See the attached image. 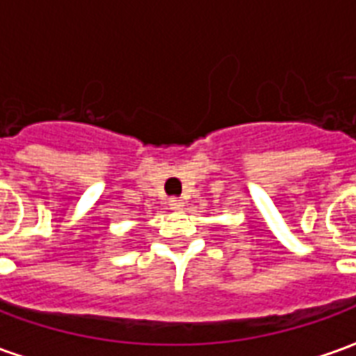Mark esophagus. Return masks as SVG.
I'll list each match as a JSON object with an SVG mask.
<instances>
[{
	"label": "esophagus",
	"mask_w": 356,
	"mask_h": 356,
	"mask_svg": "<svg viewBox=\"0 0 356 356\" xmlns=\"http://www.w3.org/2000/svg\"><path fill=\"white\" fill-rule=\"evenodd\" d=\"M170 208L171 209H181V208H183V200H181V198H171Z\"/></svg>",
	"instance_id": "34e87169"
}]
</instances>
